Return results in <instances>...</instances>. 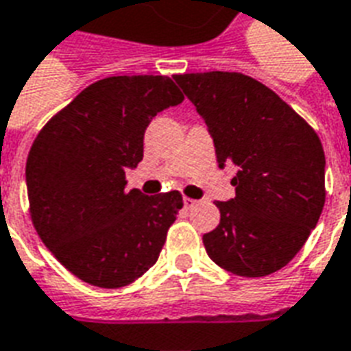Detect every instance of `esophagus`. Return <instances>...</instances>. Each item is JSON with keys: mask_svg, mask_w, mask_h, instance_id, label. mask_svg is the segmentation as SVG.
Segmentation results:
<instances>
[{"mask_svg": "<svg viewBox=\"0 0 351 351\" xmlns=\"http://www.w3.org/2000/svg\"><path fill=\"white\" fill-rule=\"evenodd\" d=\"M195 204H197V201H193V199H188V197H186V199H184V206H186V208H195Z\"/></svg>", "mask_w": 351, "mask_h": 351, "instance_id": "1", "label": "esophagus"}]
</instances>
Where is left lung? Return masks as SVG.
Segmentation results:
<instances>
[{"mask_svg":"<svg viewBox=\"0 0 351 351\" xmlns=\"http://www.w3.org/2000/svg\"><path fill=\"white\" fill-rule=\"evenodd\" d=\"M214 137L219 167L236 165L234 199L215 202L219 225L202 236L219 268L264 277L307 241L326 202L318 134L264 83L240 72L176 74Z\"/></svg>","mask_w":351,"mask_h":351,"instance_id":"obj_1","label":"left lung"}]
</instances>
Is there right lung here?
Segmentation results:
<instances>
[{"label": "right lung", "mask_w": 351, "mask_h": 351, "mask_svg": "<svg viewBox=\"0 0 351 351\" xmlns=\"http://www.w3.org/2000/svg\"><path fill=\"white\" fill-rule=\"evenodd\" d=\"M182 100L167 76L104 77L35 137L25 163L31 221L77 279L121 288L158 261L182 195L128 191L126 169L143 160L152 117Z\"/></svg>", "instance_id": "add662e5"}]
</instances>
